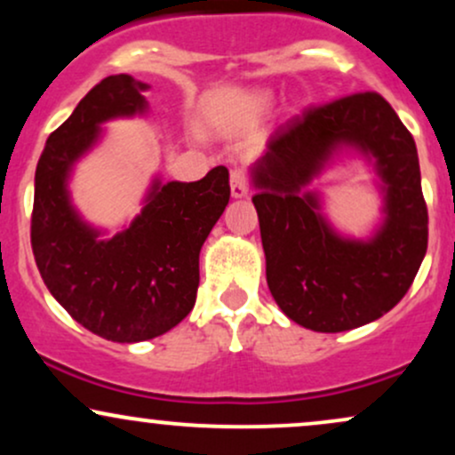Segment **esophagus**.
<instances>
[{
	"label": "esophagus",
	"mask_w": 455,
	"mask_h": 455,
	"mask_svg": "<svg viewBox=\"0 0 455 455\" xmlns=\"http://www.w3.org/2000/svg\"><path fill=\"white\" fill-rule=\"evenodd\" d=\"M250 192V184H248V177L242 169H235L231 171V195L235 198H243L248 196Z\"/></svg>",
	"instance_id": "34e87169"
}]
</instances>
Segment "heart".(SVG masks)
Returning a JSON list of instances; mask_svg holds the SVG:
<instances>
[{"label": "heart", "instance_id": "obj_1", "mask_svg": "<svg viewBox=\"0 0 455 455\" xmlns=\"http://www.w3.org/2000/svg\"><path fill=\"white\" fill-rule=\"evenodd\" d=\"M274 92L271 90H250L235 93V96L222 98L218 102L216 113L220 119L233 124H254L259 117H263L274 104Z\"/></svg>", "mask_w": 455, "mask_h": 455}]
</instances>
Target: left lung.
<instances>
[{
  "mask_svg": "<svg viewBox=\"0 0 455 455\" xmlns=\"http://www.w3.org/2000/svg\"><path fill=\"white\" fill-rule=\"evenodd\" d=\"M344 148L372 161L381 180L384 222L370 240L338 234L307 190ZM250 175L267 284L291 321L348 331L406 295L426 257L427 207L415 140L383 96L363 92L306 108L271 134Z\"/></svg>",
  "mask_w": 455,
  "mask_h": 455,
  "instance_id": "left-lung-1",
  "label": "left lung"
}]
</instances>
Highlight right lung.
<instances>
[{
    "mask_svg": "<svg viewBox=\"0 0 455 455\" xmlns=\"http://www.w3.org/2000/svg\"><path fill=\"white\" fill-rule=\"evenodd\" d=\"M148 83L130 75L102 78L51 137L36 166L31 250L46 289L64 310L111 342L162 336L190 315L198 254L228 205L227 166L203 180H154L128 228L102 237L72 207V166L102 137L108 119L148 111Z\"/></svg>",
    "mask_w": 455,
    "mask_h": 455,
    "instance_id": "right-lung-1",
    "label": "right lung"
}]
</instances>
